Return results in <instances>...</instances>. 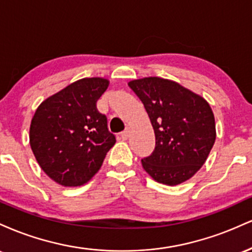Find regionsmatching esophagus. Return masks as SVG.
Segmentation results:
<instances>
[{"label":"esophagus","mask_w":252,"mask_h":252,"mask_svg":"<svg viewBox=\"0 0 252 252\" xmlns=\"http://www.w3.org/2000/svg\"><path fill=\"white\" fill-rule=\"evenodd\" d=\"M130 132H131V130H130V128H126L123 132H121V137H122L123 140H128L129 136H130Z\"/></svg>","instance_id":"obj_1"}]
</instances>
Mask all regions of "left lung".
I'll use <instances>...</instances> for the list:
<instances>
[{"mask_svg":"<svg viewBox=\"0 0 252 252\" xmlns=\"http://www.w3.org/2000/svg\"><path fill=\"white\" fill-rule=\"evenodd\" d=\"M146 108L155 132V149L141 160L160 184L175 186L201 168L216 141L209 103L173 80L158 77L129 82Z\"/></svg>","mask_w":252,"mask_h":252,"instance_id":"1","label":"left lung"}]
</instances>
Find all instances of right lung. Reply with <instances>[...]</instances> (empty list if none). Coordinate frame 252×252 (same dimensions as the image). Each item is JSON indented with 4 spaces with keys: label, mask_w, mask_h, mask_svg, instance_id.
Segmentation results:
<instances>
[{
    "label": "right lung",
    "mask_w": 252,
    "mask_h": 252,
    "mask_svg": "<svg viewBox=\"0 0 252 252\" xmlns=\"http://www.w3.org/2000/svg\"><path fill=\"white\" fill-rule=\"evenodd\" d=\"M109 80L84 78L40 104L32 118L30 143L41 169L66 187L82 186L99 170L116 137L97 100Z\"/></svg>",
    "instance_id": "1"
}]
</instances>
